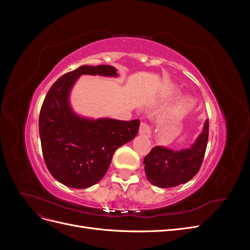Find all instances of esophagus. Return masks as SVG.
<instances>
[{
	"instance_id": "34e87169",
	"label": "esophagus",
	"mask_w": 250,
	"mask_h": 250,
	"mask_svg": "<svg viewBox=\"0 0 250 250\" xmlns=\"http://www.w3.org/2000/svg\"><path fill=\"white\" fill-rule=\"evenodd\" d=\"M139 132H140V134L144 135V137H147V138H149V137H150L151 130H150L149 126L147 125V123H145V122H141V124H140V128H139Z\"/></svg>"
}]
</instances>
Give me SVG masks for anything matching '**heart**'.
Instances as JSON below:
<instances>
[{
  "mask_svg": "<svg viewBox=\"0 0 250 250\" xmlns=\"http://www.w3.org/2000/svg\"><path fill=\"white\" fill-rule=\"evenodd\" d=\"M188 100H183V101H180L177 105H176V107H175V109L173 110V115H172V117L173 118H178V117H180V116H183L184 113H185V111H186V109H187V107H188Z\"/></svg>",
  "mask_w": 250,
  "mask_h": 250,
  "instance_id": "obj_1",
  "label": "heart"
}]
</instances>
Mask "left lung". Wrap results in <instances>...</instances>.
Segmentation results:
<instances>
[{
    "instance_id": "obj_1",
    "label": "left lung",
    "mask_w": 250,
    "mask_h": 250,
    "mask_svg": "<svg viewBox=\"0 0 250 250\" xmlns=\"http://www.w3.org/2000/svg\"><path fill=\"white\" fill-rule=\"evenodd\" d=\"M208 140V121L191 148L180 151L157 146L144 158L145 173L151 184L173 188L192 179L198 173L206 154Z\"/></svg>"
}]
</instances>
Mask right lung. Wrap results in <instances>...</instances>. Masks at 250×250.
Masks as SVG:
<instances>
[{"mask_svg":"<svg viewBox=\"0 0 250 250\" xmlns=\"http://www.w3.org/2000/svg\"><path fill=\"white\" fill-rule=\"evenodd\" d=\"M111 65H81L62 75L51 86L39 120L44 163L52 176L62 185L85 188L101 180L113 153L135 138L140 120H90L74 113L69 95L81 75L118 76Z\"/></svg>","mask_w":250,"mask_h":250,"instance_id":"obj_1","label":"right lung"}]
</instances>
